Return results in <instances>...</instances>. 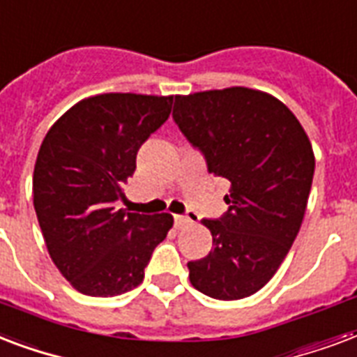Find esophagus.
Returning a JSON list of instances; mask_svg holds the SVG:
<instances>
[{"mask_svg":"<svg viewBox=\"0 0 357 357\" xmlns=\"http://www.w3.org/2000/svg\"><path fill=\"white\" fill-rule=\"evenodd\" d=\"M193 220L190 216H175V225L178 229L186 227V225H192Z\"/></svg>","mask_w":357,"mask_h":357,"instance_id":"34e87169","label":"esophagus"}]
</instances>
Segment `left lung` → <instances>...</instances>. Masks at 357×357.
<instances>
[{"mask_svg":"<svg viewBox=\"0 0 357 357\" xmlns=\"http://www.w3.org/2000/svg\"><path fill=\"white\" fill-rule=\"evenodd\" d=\"M173 119L201 149L208 171L231 182L204 259L188 262L190 283L216 300H242L273 278L302 227L314 153L296 115L250 87L176 95Z\"/></svg>","mask_w":357,"mask_h":357,"instance_id":"left-lung-1","label":"left lung"}]
</instances>
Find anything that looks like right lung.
I'll use <instances>...</instances> for the list:
<instances>
[{
	"label": "right lung",
	"mask_w": 357,
	"mask_h": 357,
	"mask_svg": "<svg viewBox=\"0 0 357 357\" xmlns=\"http://www.w3.org/2000/svg\"><path fill=\"white\" fill-rule=\"evenodd\" d=\"M173 96L102 93L61 115L38 149L33 204L52 261L74 289L109 298L143 281L171 214L115 208L135 154L167 121Z\"/></svg>",
	"instance_id": "right-lung-1"
}]
</instances>
